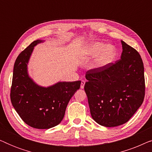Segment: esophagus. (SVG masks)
<instances>
[{
    "mask_svg": "<svg viewBox=\"0 0 152 152\" xmlns=\"http://www.w3.org/2000/svg\"><path fill=\"white\" fill-rule=\"evenodd\" d=\"M85 83H86V82H85L84 80H82V82H81V86H80V88H84V85H85Z\"/></svg>",
    "mask_w": 152,
    "mask_h": 152,
    "instance_id": "obj_1",
    "label": "esophagus"
}]
</instances>
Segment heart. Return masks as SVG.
I'll return each instance as SVG.
<instances>
[{"label": "heart", "mask_w": 152, "mask_h": 152, "mask_svg": "<svg viewBox=\"0 0 152 152\" xmlns=\"http://www.w3.org/2000/svg\"><path fill=\"white\" fill-rule=\"evenodd\" d=\"M115 48L107 43L99 42L91 43L83 48L80 55L82 59L86 60L97 57L94 63V68H100L109 65L115 59L116 57Z\"/></svg>", "instance_id": "obj_1"}]
</instances>
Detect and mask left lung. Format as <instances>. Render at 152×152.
Instances as JSON below:
<instances>
[{
    "label": "left lung",
    "mask_w": 152,
    "mask_h": 152,
    "mask_svg": "<svg viewBox=\"0 0 152 152\" xmlns=\"http://www.w3.org/2000/svg\"><path fill=\"white\" fill-rule=\"evenodd\" d=\"M120 59L89 70L84 91L93 119L107 127L128 122L145 97L144 66L140 54L121 41Z\"/></svg>",
    "instance_id": "obj_1"
}]
</instances>
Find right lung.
Returning a JSON list of instances; mask_svg holds the SVG:
<instances>
[{"mask_svg":"<svg viewBox=\"0 0 152 152\" xmlns=\"http://www.w3.org/2000/svg\"><path fill=\"white\" fill-rule=\"evenodd\" d=\"M43 40L33 41L16 58L10 92L12 105L20 118L35 129H47L63 120L70 99L80 87L81 81L59 82L43 87L29 76L28 64L34 47Z\"/></svg>","mask_w":152,"mask_h":152,"instance_id":"1","label":"right lung"}]
</instances>
